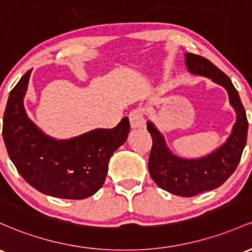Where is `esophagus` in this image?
Listing matches in <instances>:
<instances>
[{"label":"esophagus","instance_id":"esophagus-1","mask_svg":"<svg viewBox=\"0 0 252 252\" xmlns=\"http://www.w3.org/2000/svg\"><path fill=\"white\" fill-rule=\"evenodd\" d=\"M129 121H130L131 129L145 128L146 126L142 112H141L140 110H132V111L129 113Z\"/></svg>","mask_w":252,"mask_h":252}]
</instances>
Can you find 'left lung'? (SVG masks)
Here are the masks:
<instances>
[{
  "label": "left lung",
  "instance_id": "obj_1",
  "mask_svg": "<svg viewBox=\"0 0 252 252\" xmlns=\"http://www.w3.org/2000/svg\"><path fill=\"white\" fill-rule=\"evenodd\" d=\"M185 65L192 75L204 76L220 85L228 93L229 104L237 120L225 143L207 156L185 159L176 156L167 147L164 135L154 123L147 122L153 146L148 160V170L158 187L177 196L192 197L217 189L228 179L238 166L243 149L247 145L248 118L239 94L229 77L204 57L185 54Z\"/></svg>",
  "mask_w": 252,
  "mask_h": 252
}]
</instances>
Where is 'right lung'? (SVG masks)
I'll return each mask as SVG.
<instances>
[{"instance_id": "right-lung-1", "label": "right lung", "mask_w": 252, "mask_h": 252, "mask_svg": "<svg viewBox=\"0 0 252 252\" xmlns=\"http://www.w3.org/2000/svg\"><path fill=\"white\" fill-rule=\"evenodd\" d=\"M31 71L10 91L4 110L2 135L8 156L38 191L68 200L90 197L103 187L110 158L128 139V117L112 129H94L68 140L48 136L24 106Z\"/></svg>"}]
</instances>
